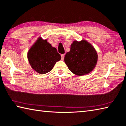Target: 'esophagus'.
Listing matches in <instances>:
<instances>
[{"instance_id":"34e87169","label":"esophagus","mask_w":126,"mask_h":126,"mask_svg":"<svg viewBox=\"0 0 126 126\" xmlns=\"http://www.w3.org/2000/svg\"><path fill=\"white\" fill-rule=\"evenodd\" d=\"M61 59H62V60H63L64 57H65V54H61Z\"/></svg>"}]
</instances>
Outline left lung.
I'll return each instance as SVG.
<instances>
[{
  "mask_svg": "<svg viewBox=\"0 0 126 126\" xmlns=\"http://www.w3.org/2000/svg\"><path fill=\"white\" fill-rule=\"evenodd\" d=\"M64 61L71 72L76 75L83 76L91 72L95 67L98 54L94 47L85 40L75 41Z\"/></svg>",
  "mask_w": 126,
  "mask_h": 126,
  "instance_id": "obj_1",
  "label": "left lung"
}]
</instances>
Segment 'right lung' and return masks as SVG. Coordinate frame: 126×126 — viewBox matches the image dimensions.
<instances>
[{"label":"right lung","instance_id":"obj_1","mask_svg":"<svg viewBox=\"0 0 126 126\" xmlns=\"http://www.w3.org/2000/svg\"><path fill=\"white\" fill-rule=\"evenodd\" d=\"M27 57L33 69L40 74H46L51 71L61 56L55 48L39 38L28 52Z\"/></svg>","mask_w":126,"mask_h":126}]
</instances>
